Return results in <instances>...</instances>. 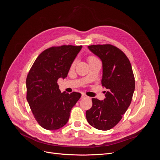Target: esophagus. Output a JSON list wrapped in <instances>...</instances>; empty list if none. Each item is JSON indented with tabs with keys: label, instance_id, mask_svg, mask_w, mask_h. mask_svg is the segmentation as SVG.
I'll return each mask as SVG.
<instances>
[{
	"label": "esophagus",
	"instance_id": "1",
	"mask_svg": "<svg viewBox=\"0 0 160 160\" xmlns=\"http://www.w3.org/2000/svg\"><path fill=\"white\" fill-rule=\"evenodd\" d=\"M86 97H87V96H86L84 93H82V95H81V98H82V99L86 98Z\"/></svg>",
	"mask_w": 160,
	"mask_h": 160
}]
</instances>
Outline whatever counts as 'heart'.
I'll return each instance as SVG.
<instances>
[{
  "label": "heart",
  "instance_id": "1",
  "mask_svg": "<svg viewBox=\"0 0 160 160\" xmlns=\"http://www.w3.org/2000/svg\"><path fill=\"white\" fill-rule=\"evenodd\" d=\"M95 59H96V58H95V57H93V56H90V57H89V61H91V60ZM75 64H76V61H75L73 62H72V64L71 67H74V66L75 65Z\"/></svg>",
  "mask_w": 160,
  "mask_h": 160
}]
</instances>
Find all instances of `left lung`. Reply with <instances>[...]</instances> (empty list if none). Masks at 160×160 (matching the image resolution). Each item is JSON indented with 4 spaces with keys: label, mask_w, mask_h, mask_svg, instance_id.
Here are the masks:
<instances>
[{
    "label": "left lung",
    "mask_w": 160,
    "mask_h": 160,
    "mask_svg": "<svg viewBox=\"0 0 160 160\" xmlns=\"http://www.w3.org/2000/svg\"><path fill=\"white\" fill-rule=\"evenodd\" d=\"M88 49L102 61L101 84L108 91L103 101L92 99L86 118L93 128L109 130L119 122L132 102L135 90L132 67L125 53L113 45H94Z\"/></svg>",
    "instance_id": "obj_1"
}]
</instances>
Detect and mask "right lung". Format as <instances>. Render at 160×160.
<instances>
[{
    "instance_id": "right-lung-1",
    "label": "right lung",
    "mask_w": 160,
    "mask_h": 160,
    "mask_svg": "<svg viewBox=\"0 0 160 160\" xmlns=\"http://www.w3.org/2000/svg\"><path fill=\"white\" fill-rule=\"evenodd\" d=\"M82 46L49 48L38 56L28 72L27 100L34 117L42 128L56 130L67 123L71 110L81 94L61 93L57 80L65 79Z\"/></svg>"
}]
</instances>
